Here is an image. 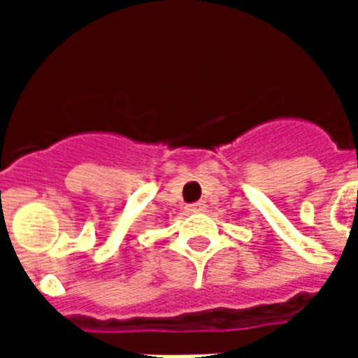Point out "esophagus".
<instances>
[{"mask_svg":"<svg viewBox=\"0 0 358 358\" xmlns=\"http://www.w3.org/2000/svg\"><path fill=\"white\" fill-rule=\"evenodd\" d=\"M187 210H192V213H203V210H207V203L197 201V203H194V205H189V209Z\"/></svg>","mask_w":358,"mask_h":358,"instance_id":"34e87169","label":"esophagus"}]
</instances>
